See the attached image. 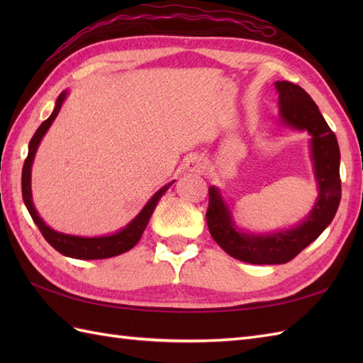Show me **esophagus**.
Listing matches in <instances>:
<instances>
[{
  "label": "esophagus",
  "instance_id": "34e87169",
  "mask_svg": "<svg viewBox=\"0 0 363 363\" xmlns=\"http://www.w3.org/2000/svg\"><path fill=\"white\" fill-rule=\"evenodd\" d=\"M186 168L191 173H199L204 168V160L198 154H191V156L186 162Z\"/></svg>",
  "mask_w": 363,
  "mask_h": 363
}]
</instances>
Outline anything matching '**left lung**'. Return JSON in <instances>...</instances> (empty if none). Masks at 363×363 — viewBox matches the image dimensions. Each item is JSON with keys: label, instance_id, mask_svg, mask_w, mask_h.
I'll use <instances>...</instances> for the list:
<instances>
[{"label": "left lung", "instance_id": "obj_1", "mask_svg": "<svg viewBox=\"0 0 363 363\" xmlns=\"http://www.w3.org/2000/svg\"><path fill=\"white\" fill-rule=\"evenodd\" d=\"M279 117L284 126L311 134V159L318 198L307 217L290 229L268 234L246 233L235 225L233 209L218 187H209L207 228L212 238L229 256L256 265H276L293 257L317 240L334 220L342 198L340 150L337 137L304 89L289 81H276Z\"/></svg>", "mask_w": 363, "mask_h": 363}]
</instances>
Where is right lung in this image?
Listing matches in <instances>:
<instances>
[{
  "label": "right lung",
  "mask_w": 363,
  "mask_h": 363,
  "mask_svg": "<svg viewBox=\"0 0 363 363\" xmlns=\"http://www.w3.org/2000/svg\"><path fill=\"white\" fill-rule=\"evenodd\" d=\"M67 95H68L67 90L59 95V98L56 99V106H54L52 113L42 123L40 126H38L34 137L30 138L29 148H28V157L25 160V165H23V173H21L23 201H25L26 209L30 213V217H33L37 228L40 229V233L45 237V240L48 242L52 248L59 251L60 254H64V256H67V257L81 259V260L109 259L113 256H118V254L126 252L130 248H134L137 242L140 240L143 230H145L146 225H148V221L151 218L154 209H156L159 199L169 187L173 186L174 181L168 182L167 186L157 190L156 194L150 198V201L143 206V209L137 213V217L133 221H129L125 228L117 230V233H113L111 235L81 237V235L64 234V233H59V230L51 229L40 218V215H38V212L34 207L33 190H30V169H33V162H34L38 145H40L43 135L46 134V130H48L50 126L52 125V121L56 120Z\"/></svg>",
  "instance_id": "add662e5"
}]
</instances>
